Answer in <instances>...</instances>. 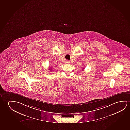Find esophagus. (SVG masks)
Returning <instances> with one entry per match:
<instances>
[{
    "label": "esophagus",
    "mask_w": 130,
    "mask_h": 130,
    "mask_svg": "<svg viewBox=\"0 0 130 130\" xmlns=\"http://www.w3.org/2000/svg\"><path fill=\"white\" fill-rule=\"evenodd\" d=\"M65 62H66V63H70V61L68 60H66Z\"/></svg>",
    "instance_id": "esophagus-1"
}]
</instances>
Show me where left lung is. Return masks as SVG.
<instances>
[{"instance_id": "8db88e82", "label": "left lung", "mask_w": 130, "mask_h": 130, "mask_svg": "<svg viewBox=\"0 0 130 130\" xmlns=\"http://www.w3.org/2000/svg\"><path fill=\"white\" fill-rule=\"evenodd\" d=\"M83 69H84V68H83Z\"/></svg>"}]
</instances>
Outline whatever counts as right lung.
I'll return each instance as SVG.
<instances>
[{
  "instance_id": "1",
  "label": "right lung",
  "mask_w": 130,
  "mask_h": 130,
  "mask_svg": "<svg viewBox=\"0 0 130 130\" xmlns=\"http://www.w3.org/2000/svg\"><path fill=\"white\" fill-rule=\"evenodd\" d=\"M49 70H51V71L52 70V69H51H51H49Z\"/></svg>"
}]
</instances>
